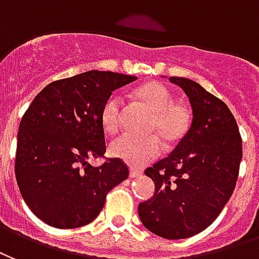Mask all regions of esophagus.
Segmentation results:
<instances>
[{
	"instance_id": "1",
	"label": "esophagus",
	"mask_w": 259,
	"mask_h": 259,
	"mask_svg": "<svg viewBox=\"0 0 259 259\" xmlns=\"http://www.w3.org/2000/svg\"><path fill=\"white\" fill-rule=\"evenodd\" d=\"M141 175H142V171H141V169H137V168L130 169V177H131V178H138V177H141Z\"/></svg>"
}]
</instances>
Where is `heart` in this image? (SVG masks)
<instances>
[{
	"mask_svg": "<svg viewBox=\"0 0 259 259\" xmlns=\"http://www.w3.org/2000/svg\"><path fill=\"white\" fill-rule=\"evenodd\" d=\"M132 96L139 105L152 113V118L146 128L148 134L157 135L165 146H174L186 137L192 122L190 111L184 103L174 101L172 94L167 87L150 81L138 87L132 92ZM121 107V98L116 94L109 96L102 106V128L109 135H114L120 131ZM157 137L124 135L114 139L109 150L111 156L121 158L130 165L142 167L160 154L161 145Z\"/></svg>",
	"mask_w": 259,
	"mask_h": 259,
	"instance_id": "b5f03b06",
	"label": "heart"
}]
</instances>
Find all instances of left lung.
<instances>
[{"mask_svg":"<svg viewBox=\"0 0 259 259\" xmlns=\"http://www.w3.org/2000/svg\"><path fill=\"white\" fill-rule=\"evenodd\" d=\"M188 95L192 125L168 157L145 174L156 185L138 205L143 226L177 240L207 229L233 193L243 157L241 137L229 107L196 81L169 77Z\"/></svg>","mask_w":259,"mask_h":259,"instance_id":"left-lung-1","label":"left lung"}]
</instances>
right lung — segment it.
Listing matches in <instances>:
<instances>
[{"label":"right lung","instance_id":"1","mask_svg":"<svg viewBox=\"0 0 259 259\" xmlns=\"http://www.w3.org/2000/svg\"><path fill=\"white\" fill-rule=\"evenodd\" d=\"M137 77L91 70L51 82L34 98L19 125L15 175L35 217L60 229L88 225L106 194L128 178L121 158L92 167L106 152L101 111L117 88Z\"/></svg>","mask_w":259,"mask_h":259}]
</instances>
